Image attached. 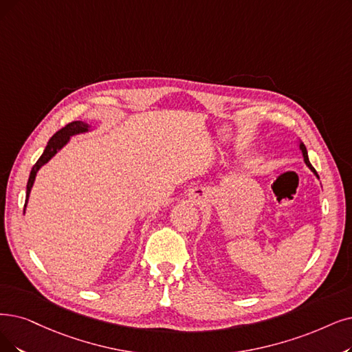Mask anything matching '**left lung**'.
<instances>
[{"instance_id": "8db88e82", "label": "left lung", "mask_w": 352, "mask_h": 352, "mask_svg": "<svg viewBox=\"0 0 352 352\" xmlns=\"http://www.w3.org/2000/svg\"><path fill=\"white\" fill-rule=\"evenodd\" d=\"M300 150H302V153H303V160H305V163L307 164V167L311 168V170L318 176V173H316V170L314 168V166L311 164V162H309V157H307V151H306V147H305V144L303 143H300Z\"/></svg>"}]
</instances>
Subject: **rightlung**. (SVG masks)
<instances>
[{"mask_svg":"<svg viewBox=\"0 0 352 352\" xmlns=\"http://www.w3.org/2000/svg\"><path fill=\"white\" fill-rule=\"evenodd\" d=\"M88 131V124L82 122V121H74V122H69L66 124L63 129H60L58 133L53 134V137L49 140V143L43 151V154H41L40 159L36 162V164L33 166L32 172H30V177H29V182H27V195H25V205H27V199H29V195H30V190H32V186L34 184V179H36V173L38 168L43 166L45 163H47L56 153H58V150H60L67 142H69V137L74 135V134H79V133H85ZM24 205V206H25Z\"/></svg>","mask_w":352,"mask_h":352,"instance_id":"1","label":"right lung"}]
</instances>
